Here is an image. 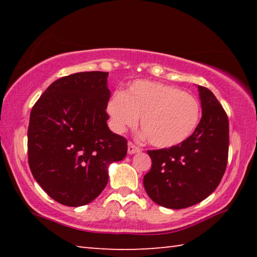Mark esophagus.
<instances>
[{
    "mask_svg": "<svg viewBox=\"0 0 257 257\" xmlns=\"http://www.w3.org/2000/svg\"><path fill=\"white\" fill-rule=\"evenodd\" d=\"M141 151H142L141 147H138L135 144H133L132 142L128 143V154L132 155V154H135V153H139Z\"/></svg>",
    "mask_w": 257,
    "mask_h": 257,
    "instance_id": "obj_1",
    "label": "esophagus"
}]
</instances>
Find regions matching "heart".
<instances>
[{"mask_svg": "<svg viewBox=\"0 0 257 257\" xmlns=\"http://www.w3.org/2000/svg\"><path fill=\"white\" fill-rule=\"evenodd\" d=\"M113 128L123 133L141 118V128L149 143L169 149L187 141L198 125V99L162 82L137 80L125 92H115L107 103Z\"/></svg>", "mask_w": 257, "mask_h": 257, "instance_id": "1", "label": "heart"}]
</instances>
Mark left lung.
<instances>
[{
    "label": "left lung",
    "mask_w": 257,
    "mask_h": 257,
    "mask_svg": "<svg viewBox=\"0 0 257 257\" xmlns=\"http://www.w3.org/2000/svg\"><path fill=\"white\" fill-rule=\"evenodd\" d=\"M202 118L182 144L147 151L152 168L144 188L161 206L180 210L202 202L215 190L224 175L229 151L227 113L210 89L197 86Z\"/></svg>",
    "instance_id": "left-lung-1"
}]
</instances>
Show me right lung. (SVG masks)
<instances>
[{"mask_svg":"<svg viewBox=\"0 0 257 257\" xmlns=\"http://www.w3.org/2000/svg\"><path fill=\"white\" fill-rule=\"evenodd\" d=\"M108 72H78L47 87L30 112L28 163L60 204L82 206L105 188L107 168L127 155V139L107 127Z\"/></svg>","mask_w":257,"mask_h":257,"instance_id":"add662e5","label":"right lung"}]
</instances>
